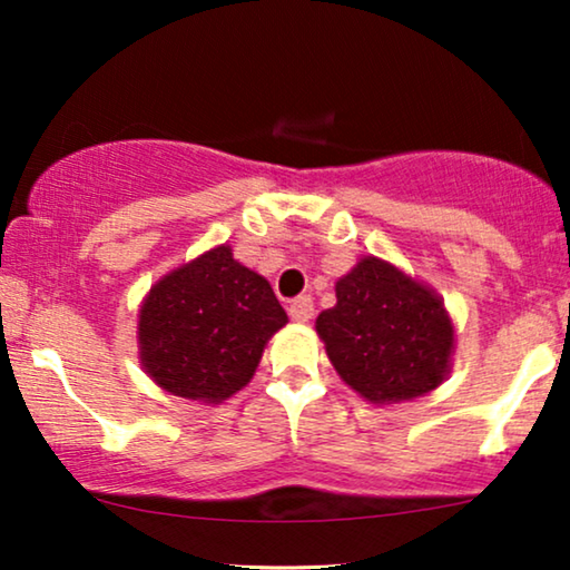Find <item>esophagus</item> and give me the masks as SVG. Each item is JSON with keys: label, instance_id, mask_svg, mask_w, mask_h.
Instances as JSON below:
<instances>
[{"label": "esophagus", "instance_id": "esophagus-1", "mask_svg": "<svg viewBox=\"0 0 570 570\" xmlns=\"http://www.w3.org/2000/svg\"><path fill=\"white\" fill-rule=\"evenodd\" d=\"M291 318L293 322H298V324H306L311 316H314V301L308 298V295H301V298H295L293 303H291Z\"/></svg>", "mask_w": 570, "mask_h": 570}]
</instances>
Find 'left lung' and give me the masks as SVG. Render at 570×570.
<instances>
[{
	"label": "left lung",
	"mask_w": 570,
	"mask_h": 570,
	"mask_svg": "<svg viewBox=\"0 0 570 570\" xmlns=\"http://www.w3.org/2000/svg\"><path fill=\"white\" fill-rule=\"evenodd\" d=\"M334 295L316 334L340 379L365 402H410L449 379L456 330L431 285L368 254L337 279Z\"/></svg>",
	"instance_id": "8db88e82"
}]
</instances>
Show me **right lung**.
<instances>
[{"label": "right lung", "mask_w": 570, "mask_h": 570, "mask_svg": "<svg viewBox=\"0 0 570 570\" xmlns=\"http://www.w3.org/2000/svg\"><path fill=\"white\" fill-rule=\"evenodd\" d=\"M285 324L267 279L220 244L170 269L145 295L139 365L163 392L220 404L254 379L264 347Z\"/></svg>", "instance_id": "1"}]
</instances>
